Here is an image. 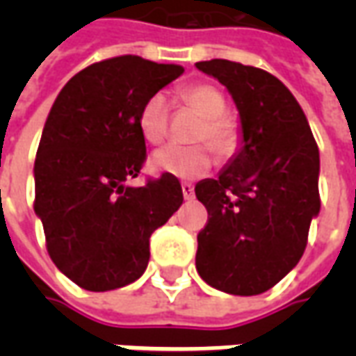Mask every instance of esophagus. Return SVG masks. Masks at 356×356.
<instances>
[{
  "label": "esophagus",
  "mask_w": 356,
  "mask_h": 356,
  "mask_svg": "<svg viewBox=\"0 0 356 356\" xmlns=\"http://www.w3.org/2000/svg\"><path fill=\"white\" fill-rule=\"evenodd\" d=\"M181 191H183V198H185V200H193V198H194L193 185H188V183H183V185H181Z\"/></svg>",
  "instance_id": "1"
}]
</instances>
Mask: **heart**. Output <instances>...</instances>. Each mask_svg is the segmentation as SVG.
<instances>
[{
    "label": "heart",
    "instance_id": "1",
    "mask_svg": "<svg viewBox=\"0 0 356 356\" xmlns=\"http://www.w3.org/2000/svg\"><path fill=\"white\" fill-rule=\"evenodd\" d=\"M181 99L204 118L198 139H208L211 148L219 156H229L238 145L236 127L223 118L227 110L223 93L209 83H196L181 91ZM137 125L143 139L150 145H158L168 135L170 125V104L163 93H152L143 102L137 116ZM213 156L208 147H168L156 150L150 156V168L156 173H165L177 179H196L211 168Z\"/></svg>",
    "mask_w": 356,
    "mask_h": 356
}]
</instances>
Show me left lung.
Here are the masks:
<instances>
[{
    "label": "left lung",
    "mask_w": 356,
    "mask_h": 356,
    "mask_svg": "<svg viewBox=\"0 0 356 356\" xmlns=\"http://www.w3.org/2000/svg\"><path fill=\"white\" fill-rule=\"evenodd\" d=\"M227 88L240 118V143L216 179L196 183L208 209L196 270L211 288L257 296L290 273L321 211V156L296 97L261 68L223 58L196 63Z\"/></svg>",
    "instance_id": "1"
}]
</instances>
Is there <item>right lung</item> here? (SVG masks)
Returning a JSON list of instances; mask_svg holds the SVG:
<instances>
[{"label": "right lung", "mask_w": 356, "mask_h": 356, "mask_svg": "<svg viewBox=\"0 0 356 356\" xmlns=\"http://www.w3.org/2000/svg\"><path fill=\"white\" fill-rule=\"evenodd\" d=\"M183 72L133 55L108 58L76 74L51 106L34 163V211L53 263L83 290L140 278L150 234L183 204L179 179L165 173L127 185L147 156L140 106Z\"/></svg>", "instance_id": "obj_1"}]
</instances>
